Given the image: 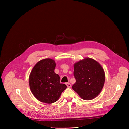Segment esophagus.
I'll use <instances>...</instances> for the list:
<instances>
[{
    "label": "esophagus",
    "mask_w": 129,
    "mask_h": 129,
    "mask_svg": "<svg viewBox=\"0 0 129 129\" xmlns=\"http://www.w3.org/2000/svg\"><path fill=\"white\" fill-rule=\"evenodd\" d=\"M66 85H67V86L68 87H70L71 86H72V85H71L70 83H66Z\"/></svg>",
    "instance_id": "34e87169"
}]
</instances>
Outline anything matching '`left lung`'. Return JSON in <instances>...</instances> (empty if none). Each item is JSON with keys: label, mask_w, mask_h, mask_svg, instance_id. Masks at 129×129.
<instances>
[{"label": "left lung", "mask_w": 129, "mask_h": 129, "mask_svg": "<svg viewBox=\"0 0 129 129\" xmlns=\"http://www.w3.org/2000/svg\"><path fill=\"white\" fill-rule=\"evenodd\" d=\"M76 83L73 89L84 100H92L100 94L105 83V73L101 65L89 57L76 62L74 66Z\"/></svg>", "instance_id": "obj_1"}]
</instances>
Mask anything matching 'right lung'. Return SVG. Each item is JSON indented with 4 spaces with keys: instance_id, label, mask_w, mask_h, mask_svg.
I'll use <instances>...</instances> for the list:
<instances>
[{
    "instance_id": "right-lung-1",
    "label": "right lung",
    "mask_w": 129,
    "mask_h": 129,
    "mask_svg": "<svg viewBox=\"0 0 129 129\" xmlns=\"http://www.w3.org/2000/svg\"><path fill=\"white\" fill-rule=\"evenodd\" d=\"M55 62L51 59L38 61L29 75V86L32 94L38 100L51 104L59 99L67 85L61 84L58 74L55 73Z\"/></svg>"
}]
</instances>
